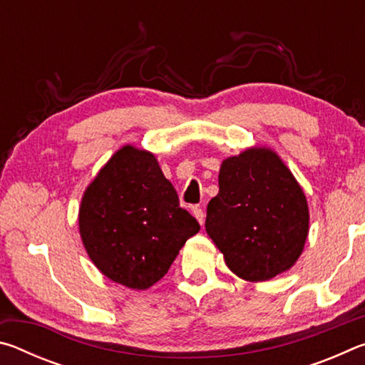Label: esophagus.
Returning <instances> with one entry per match:
<instances>
[{
	"mask_svg": "<svg viewBox=\"0 0 365 365\" xmlns=\"http://www.w3.org/2000/svg\"><path fill=\"white\" fill-rule=\"evenodd\" d=\"M193 215L196 217V220L200 222V224L202 225L205 224V211H202L201 207H193Z\"/></svg>",
	"mask_w": 365,
	"mask_h": 365,
	"instance_id": "obj_1",
	"label": "esophagus"
}]
</instances>
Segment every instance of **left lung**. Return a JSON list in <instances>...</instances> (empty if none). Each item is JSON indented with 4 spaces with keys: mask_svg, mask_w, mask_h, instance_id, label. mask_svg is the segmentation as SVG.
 Here are the masks:
<instances>
[{
    "mask_svg": "<svg viewBox=\"0 0 365 365\" xmlns=\"http://www.w3.org/2000/svg\"><path fill=\"white\" fill-rule=\"evenodd\" d=\"M206 232L233 274L264 282L298 261L309 230L306 196L274 151L225 159L219 193L207 205Z\"/></svg>",
    "mask_w": 365,
    "mask_h": 365,
    "instance_id": "obj_1",
    "label": "left lung"
}]
</instances>
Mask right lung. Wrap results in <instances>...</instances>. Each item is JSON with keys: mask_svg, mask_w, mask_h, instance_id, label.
<instances>
[{"mask_svg": "<svg viewBox=\"0 0 365 365\" xmlns=\"http://www.w3.org/2000/svg\"><path fill=\"white\" fill-rule=\"evenodd\" d=\"M80 235L91 261L113 282L146 289L168 274L200 224L151 153L123 146L86 188Z\"/></svg>", "mask_w": 365, "mask_h": 365, "instance_id": "1", "label": "right lung"}]
</instances>
